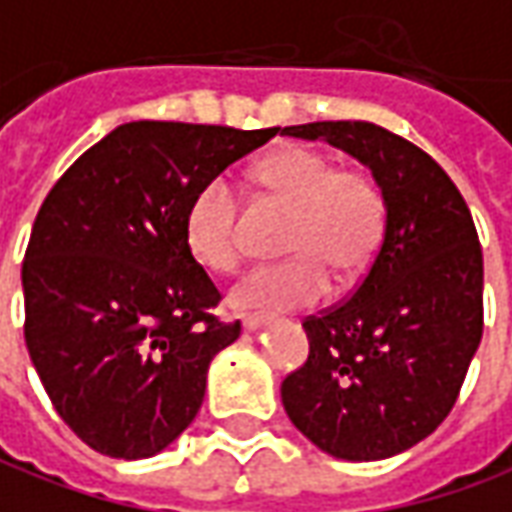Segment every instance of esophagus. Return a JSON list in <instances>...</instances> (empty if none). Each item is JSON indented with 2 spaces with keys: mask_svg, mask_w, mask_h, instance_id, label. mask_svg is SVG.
<instances>
[{
  "mask_svg": "<svg viewBox=\"0 0 512 512\" xmlns=\"http://www.w3.org/2000/svg\"><path fill=\"white\" fill-rule=\"evenodd\" d=\"M268 321V316H257V313H252V316H244V330H260L263 324Z\"/></svg>",
  "mask_w": 512,
  "mask_h": 512,
  "instance_id": "34e87169",
  "label": "esophagus"
}]
</instances>
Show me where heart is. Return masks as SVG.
<instances>
[{
  "label": "heart",
  "mask_w": 512,
  "mask_h": 512,
  "mask_svg": "<svg viewBox=\"0 0 512 512\" xmlns=\"http://www.w3.org/2000/svg\"><path fill=\"white\" fill-rule=\"evenodd\" d=\"M255 180L293 205L282 249L288 260L263 263L235 282V310H293L316 305L330 291L328 268L355 274L366 268L385 235L388 205L366 169L338 166L321 149L288 146L263 157ZM185 244L202 266L232 271L241 263V196L230 177L216 174L196 188L182 219Z\"/></svg>",
  "instance_id": "1"
}]
</instances>
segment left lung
<instances>
[{
  "label": "left lung",
  "mask_w": 512,
  "mask_h": 512,
  "mask_svg": "<svg viewBox=\"0 0 512 512\" xmlns=\"http://www.w3.org/2000/svg\"><path fill=\"white\" fill-rule=\"evenodd\" d=\"M282 132L357 157L388 205L382 244L352 296L302 321L310 352L282 380V405L327 455H399L449 416L480 346L482 246L471 210L424 149L380 124Z\"/></svg>",
  "instance_id": "left-lung-1"
}]
</instances>
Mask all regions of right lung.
<instances>
[{"label":"right lung","mask_w":512,"mask_h":512,"mask_svg":"<svg viewBox=\"0 0 512 512\" xmlns=\"http://www.w3.org/2000/svg\"><path fill=\"white\" fill-rule=\"evenodd\" d=\"M277 132L130 121L46 194L21 263L24 341L57 416L99 455H157L199 413L241 321L213 313L221 293L185 244V207Z\"/></svg>","instance_id":"obj_1"}]
</instances>
